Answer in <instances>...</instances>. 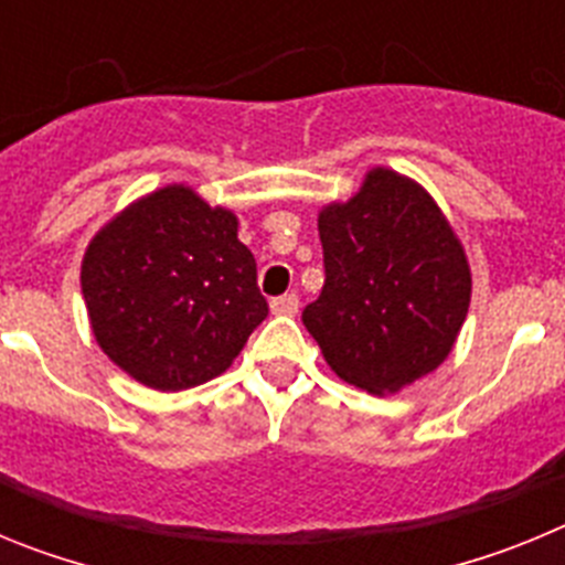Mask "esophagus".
<instances>
[{
    "label": "esophagus",
    "instance_id": "34e87169",
    "mask_svg": "<svg viewBox=\"0 0 565 565\" xmlns=\"http://www.w3.org/2000/svg\"><path fill=\"white\" fill-rule=\"evenodd\" d=\"M297 311H299L297 294H282V297L271 299V313H277V317H294Z\"/></svg>",
    "mask_w": 565,
    "mask_h": 565
}]
</instances>
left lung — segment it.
Instances as JSON below:
<instances>
[{
    "mask_svg": "<svg viewBox=\"0 0 565 565\" xmlns=\"http://www.w3.org/2000/svg\"><path fill=\"white\" fill-rule=\"evenodd\" d=\"M326 286L302 311L331 371L396 393L447 359L472 277L461 239L416 181L376 167L348 203L319 212Z\"/></svg>",
    "mask_w": 565,
    "mask_h": 565,
    "instance_id": "left-lung-1",
    "label": "left lung"
}]
</instances>
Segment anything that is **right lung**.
<instances>
[{
  "label": "right lung",
  "mask_w": 565,
  "mask_h": 565,
  "mask_svg": "<svg viewBox=\"0 0 565 565\" xmlns=\"http://www.w3.org/2000/svg\"><path fill=\"white\" fill-rule=\"evenodd\" d=\"M82 294L102 351L154 391L221 376L268 317L237 217L183 183L135 201L93 237Z\"/></svg>",
  "instance_id": "1"
}]
</instances>
